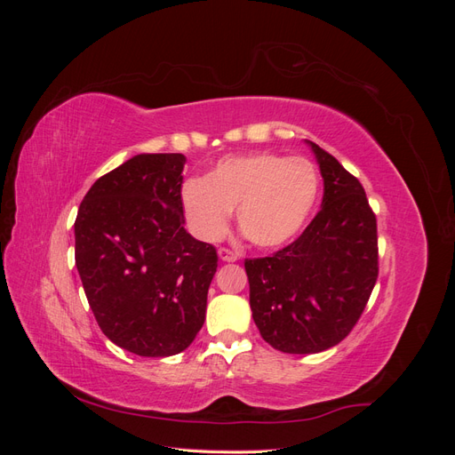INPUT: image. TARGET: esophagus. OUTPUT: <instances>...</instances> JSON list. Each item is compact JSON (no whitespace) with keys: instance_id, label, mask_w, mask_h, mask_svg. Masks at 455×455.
Returning <instances> with one entry per match:
<instances>
[{"instance_id":"34e87169","label":"esophagus","mask_w":455,"mask_h":455,"mask_svg":"<svg viewBox=\"0 0 455 455\" xmlns=\"http://www.w3.org/2000/svg\"><path fill=\"white\" fill-rule=\"evenodd\" d=\"M218 256H220V259H222V261H235L239 258V254L235 251L226 249V246H222V249L218 251Z\"/></svg>"}]
</instances>
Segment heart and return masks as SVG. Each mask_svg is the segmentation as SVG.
<instances>
[{
	"label": "heart",
	"mask_w": 455,
	"mask_h": 455,
	"mask_svg": "<svg viewBox=\"0 0 455 455\" xmlns=\"http://www.w3.org/2000/svg\"><path fill=\"white\" fill-rule=\"evenodd\" d=\"M319 189V174L309 159L258 151L224 157L206 178H189L180 199L197 239L218 241L237 209L246 239L258 249H277L304 229Z\"/></svg>",
	"instance_id": "obj_1"
}]
</instances>
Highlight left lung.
Returning a JSON list of instances; mask_svg holds the SVG:
<instances>
[{
	"label": "left lung",
	"instance_id": "obj_1",
	"mask_svg": "<svg viewBox=\"0 0 455 455\" xmlns=\"http://www.w3.org/2000/svg\"><path fill=\"white\" fill-rule=\"evenodd\" d=\"M324 180L321 211L301 235L266 258H246L252 319L291 355L338 346L359 323L378 281V222L363 184L309 142Z\"/></svg>",
	"mask_w": 455,
	"mask_h": 455
}]
</instances>
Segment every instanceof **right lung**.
Returning a JSON list of instances; mask_svg holds the SVG:
<instances>
[{
    "instance_id": "obj_1",
    "label": "right lung",
    "mask_w": 455,
    "mask_h": 455,
    "mask_svg": "<svg viewBox=\"0 0 455 455\" xmlns=\"http://www.w3.org/2000/svg\"><path fill=\"white\" fill-rule=\"evenodd\" d=\"M182 154H140L100 176L76 218V266L108 339L140 356L184 351L204 323L216 249L184 229Z\"/></svg>"
}]
</instances>
